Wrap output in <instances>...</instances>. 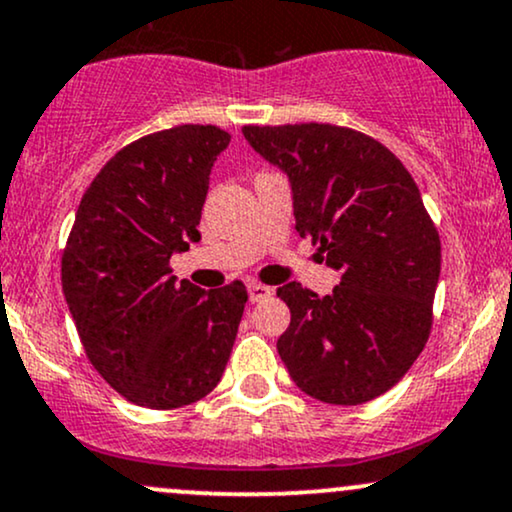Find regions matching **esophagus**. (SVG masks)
Wrapping results in <instances>:
<instances>
[{"label": "esophagus", "instance_id": "obj_1", "mask_svg": "<svg viewBox=\"0 0 512 512\" xmlns=\"http://www.w3.org/2000/svg\"><path fill=\"white\" fill-rule=\"evenodd\" d=\"M272 293H274V289H269V286H264V284H250L248 286V296H250L252 303L267 301V298L272 296Z\"/></svg>", "mask_w": 512, "mask_h": 512}]
</instances>
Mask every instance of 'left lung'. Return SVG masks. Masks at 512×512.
<instances>
[{"label":"left lung","mask_w":512,"mask_h":512,"mask_svg":"<svg viewBox=\"0 0 512 512\" xmlns=\"http://www.w3.org/2000/svg\"><path fill=\"white\" fill-rule=\"evenodd\" d=\"M291 182L301 238L339 272L330 296L291 281L276 351L305 395L363 404L402 380L424 351L440 276V238L419 187L383 144L337 125L243 127Z\"/></svg>","instance_id":"left-lung-1"}]
</instances>
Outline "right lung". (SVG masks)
<instances>
[{
	"mask_svg": "<svg viewBox=\"0 0 512 512\" xmlns=\"http://www.w3.org/2000/svg\"><path fill=\"white\" fill-rule=\"evenodd\" d=\"M231 134L180 125L117 151L81 197L62 291L88 361L146 409H178L219 385L248 291L199 289L170 257L199 238L216 156Z\"/></svg>",
	"mask_w": 512,
	"mask_h": 512,
	"instance_id": "obj_1",
	"label": "right lung"
}]
</instances>
